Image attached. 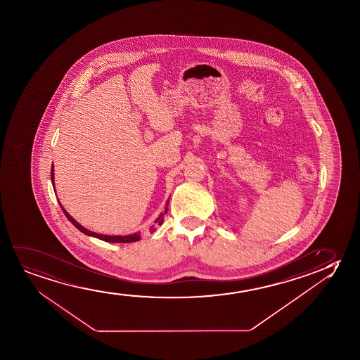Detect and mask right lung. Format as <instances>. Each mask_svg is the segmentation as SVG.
Returning <instances> with one entry per match:
<instances>
[{"label": "right lung", "mask_w": 360, "mask_h": 360, "mask_svg": "<svg viewBox=\"0 0 360 360\" xmlns=\"http://www.w3.org/2000/svg\"><path fill=\"white\" fill-rule=\"evenodd\" d=\"M51 182H53V184H54V169H53V166H51ZM168 202H169V199H168L167 202H166V209H165V212H161V214H160V217H158V219L155 220V224H156V225H162L163 217H165V214H166L168 210ZM60 207H61V210L64 212L66 217L69 219L70 222H72V224H74V226L77 227L79 231L84 232V235H89V236L92 237H97V238L102 240V241L114 242V243H130V242L139 241V240L141 238V236H140V232H138V233H133V235H128V236H108V235H101V233H96V232L89 231V230H87V229H84V226H81L79 222L76 221L74 217H71L69 212L65 210L61 204H60ZM155 230H156V226H155V225H153V226L148 229L150 233L155 232Z\"/></svg>", "instance_id": "right-lung-1"}]
</instances>
